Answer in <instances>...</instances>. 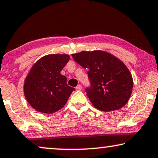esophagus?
Returning <instances> with one entry per match:
<instances>
[{
	"label": "esophagus",
	"instance_id": "1",
	"mask_svg": "<svg viewBox=\"0 0 158 158\" xmlns=\"http://www.w3.org/2000/svg\"><path fill=\"white\" fill-rule=\"evenodd\" d=\"M81 88H82V87H81V85H79L77 86V87H76V89H77V90H81Z\"/></svg>",
	"mask_w": 158,
	"mask_h": 158
}]
</instances>
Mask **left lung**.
I'll use <instances>...</instances> for the list:
<instances>
[{
	"label": "left lung",
	"instance_id": "8db88e82",
	"mask_svg": "<svg viewBox=\"0 0 158 158\" xmlns=\"http://www.w3.org/2000/svg\"><path fill=\"white\" fill-rule=\"evenodd\" d=\"M76 62L87 69L90 87L85 91L98 110H116L123 108L133 89L131 73L121 60L102 50L81 51L72 54Z\"/></svg>",
	"mask_w": 158,
	"mask_h": 158
}]
</instances>
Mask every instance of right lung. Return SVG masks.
I'll use <instances>...</instances> for the list:
<instances>
[{"label": "right lung", "mask_w": 158, "mask_h": 158, "mask_svg": "<svg viewBox=\"0 0 158 158\" xmlns=\"http://www.w3.org/2000/svg\"><path fill=\"white\" fill-rule=\"evenodd\" d=\"M69 59L66 54H50L33 65L25 79L24 93L35 110L50 114L66 104L75 89L67 85L66 77L60 71Z\"/></svg>", "instance_id": "add662e5"}]
</instances>
